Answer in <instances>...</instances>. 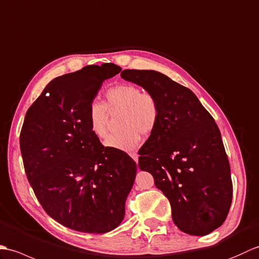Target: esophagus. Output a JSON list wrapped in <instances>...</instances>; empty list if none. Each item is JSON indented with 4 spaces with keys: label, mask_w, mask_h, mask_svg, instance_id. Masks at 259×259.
Here are the masks:
<instances>
[{
    "label": "esophagus",
    "mask_w": 259,
    "mask_h": 259,
    "mask_svg": "<svg viewBox=\"0 0 259 259\" xmlns=\"http://www.w3.org/2000/svg\"><path fill=\"white\" fill-rule=\"evenodd\" d=\"M130 156L133 158L136 163L139 162V154H137V153H130Z\"/></svg>",
    "instance_id": "1"
}]
</instances>
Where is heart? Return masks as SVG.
<instances>
[{"label": "heart", "instance_id": "heart-1", "mask_svg": "<svg viewBox=\"0 0 259 259\" xmlns=\"http://www.w3.org/2000/svg\"><path fill=\"white\" fill-rule=\"evenodd\" d=\"M108 112H122L119 118L122 130L108 137L105 145L125 152L139 146L141 135H151L159 120V105L155 96L133 84L114 86L106 92L105 104L93 102L90 105L89 125L99 139H105L107 135Z\"/></svg>", "mask_w": 259, "mask_h": 259}]
</instances>
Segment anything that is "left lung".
<instances>
[{
    "instance_id": "1",
    "label": "left lung",
    "mask_w": 259,
    "mask_h": 259,
    "mask_svg": "<svg viewBox=\"0 0 259 259\" xmlns=\"http://www.w3.org/2000/svg\"><path fill=\"white\" fill-rule=\"evenodd\" d=\"M125 81L157 100L159 120L140 149L139 166L168 198L182 232L205 236L225 222L231 208V167L214 118L193 92L152 70H124Z\"/></svg>"
}]
</instances>
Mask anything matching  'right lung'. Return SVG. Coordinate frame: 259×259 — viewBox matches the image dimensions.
Returning <instances> with one entry per match:
<instances>
[{
  "label": "right lung",
  "instance_id": "obj_1",
  "mask_svg": "<svg viewBox=\"0 0 259 259\" xmlns=\"http://www.w3.org/2000/svg\"><path fill=\"white\" fill-rule=\"evenodd\" d=\"M104 63L51 81L28 108L20 135L27 180L48 214L74 231L104 234L125 216L136 163L104 147L88 113L103 82L120 72Z\"/></svg>",
  "mask_w": 259,
  "mask_h": 259
}]
</instances>
